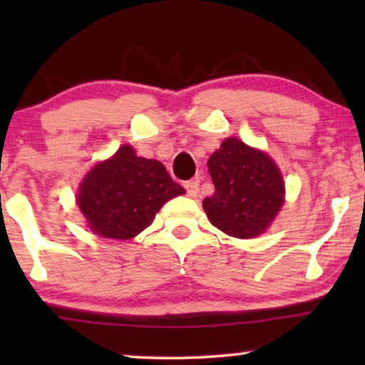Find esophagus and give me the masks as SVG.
<instances>
[{"label": "esophagus", "instance_id": "34e87169", "mask_svg": "<svg viewBox=\"0 0 365 365\" xmlns=\"http://www.w3.org/2000/svg\"><path fill=\"white\" fill-rule=\"evenodd\" d=\"M184 189H186L187 196L189 197H194L197 196V191H199V182L194 181V179H191V181H186L184 182Z\"/></svg>", "mask_w": 365, "mask_h": 365}]
</instances>
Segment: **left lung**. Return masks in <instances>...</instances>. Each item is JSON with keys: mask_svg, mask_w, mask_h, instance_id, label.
I'll use <instances>...</instances> for the list:
<instances>
[{"mask_svg": "<svg viewBox=\"0 0 365 365\" xmlns=\"http://www.w3.org/2000/svg\"><path fill=\"white\" fill-rule=\"evenodd\" d=\"M207 166L214 194L204 197L202 207L212 226L241 239L266 231L284 202V181L272 159L229 138Z\"/></svg>", "mask_w": 365, "mask_h": 365, "instance_id": "obj_1", "label": "left lung"}]
</instances>
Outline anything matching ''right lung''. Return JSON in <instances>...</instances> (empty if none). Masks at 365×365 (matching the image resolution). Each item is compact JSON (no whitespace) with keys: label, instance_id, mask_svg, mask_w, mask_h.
<instances>
[{"label":"right lung","instance_id":"right-lung-1","mask_svg":"<svg viewBox=\"0 0 365 365\" xmlns=\"http://www.w3.org/2000/svg\"><path fill=\"white\" fill-rule=\"evenodd\" d=\"M184 192L161 163L136 156L126 144L88 173L78 206L98 236L131 239L153 222L164 202Z\"/></svg>","mask_w":365,"mask_h":365}]
</instances>
